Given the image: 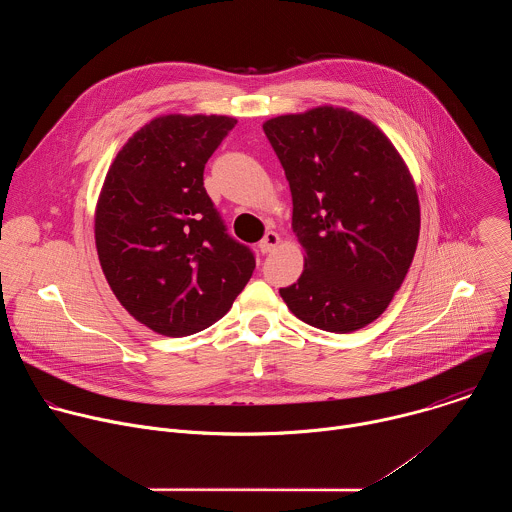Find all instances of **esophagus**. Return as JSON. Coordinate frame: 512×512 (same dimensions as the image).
I'll list each match as a JSON object with an SVG mask.
<instances>
[{
	"label": "esophagus",
	"mask_w": 512,
	"mask_h": 512,
	"mask_svg": "<svg viewBox=\"0 0 512 512\" xmlns=\"http://www.w3.org/2000/svg\"><path fill=\"white\" fill-rule=\"evenodd\" d=\"M277 245H279V235L273 233V231H267L265 237L259 241V251H261L263 255H267V253H271Z\"/></svg>",
	"instance_id": "obj_1"
}]
</instances>
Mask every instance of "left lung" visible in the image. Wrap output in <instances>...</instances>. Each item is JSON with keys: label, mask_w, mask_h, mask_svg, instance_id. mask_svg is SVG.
Instances as JSON below:
<instances>
[{"label": "left lung", "mask_w": 512, "mask_h": 512, "mask_svg": "<svg viewBox=\"0 0 512 512\" xmlns=\"http://www.w3.org/2000/svg\"><path fill=\"white\" fill-rule=\"evenodd\" d=\"M289 182L304 273L281 287L302 322L336 334L391 304L419 239L411 174L387 135L352 111L318 107L263 123Z\"/></svg>", "instance_id": "1"}]
</instances>
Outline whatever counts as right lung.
Segmentation results:
<instances>
[{"mask_svg":"<svg viewBox=\"0 0 512 512\" xmlns=\"http://www.w3.org/2000/svg\"><path fill=\"white\" fill-rule=\"evenodd\" d=\"M237 119L166 115L111 164L95 214L103 273L121 306L164 336L221 320L253 275V251L227 233L204 166Z\"/></svg>","mask_w":512,"mask_h":512,"instance_id":"1","label":"right lung"}]
</instances>
